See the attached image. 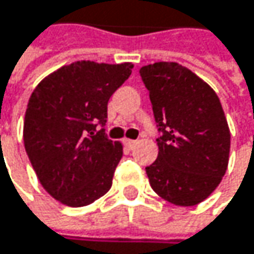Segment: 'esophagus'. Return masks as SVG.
Masks as SVG:
<instances>
[{
  "label": "esophagus",
  "mask_w": 254,
  "mask_h": 254,
  "mask_svg": "<svg viewBox=\"0 0 254 254\" xmlns=\"http://www.w3.org/2000/svg\"><path fill=\"white\" fill-rule=\"evenodd\" d=\"M124 144L127 145V148H133V147H135V144H136V141H135V139H125V141H124Z\"/></svg>",
  "instance_id": "obj_1"
}]
</instances>
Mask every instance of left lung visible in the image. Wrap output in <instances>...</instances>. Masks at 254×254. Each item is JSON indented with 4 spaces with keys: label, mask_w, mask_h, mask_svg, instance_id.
<instances>
[{
    "label": "left lung",
    "mask_w": 254,
    "mask_h": 254,
    "mask_svg": "<svg viewBox=\"0 0 254 254\" xmlns=\"http://www.w3.org/2000/svg\"><path fill=\"white\" fill-rule=\"evenodd\" d=\"M160 136L159 154L145 168L151 188L177 206L206 200L227 172L231 147L216 92L190 69L159 62L139 69Z\"/></svg>",
    "instance_id": "left-lung-1"
}]
</instances>
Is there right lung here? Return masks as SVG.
Wrapping results in <instances>:
<instances>
[{
    "mask_svg": "<svg viewBox=\"0 0 254 254\" xmlns=\"http://www.w3.org/2000/svg\"><path fill=\"white\" fill-rule=\"evenodd\" d=\"M132 67L75 62L32 92L23 125L26 153L41 185L63 204L82 207L110 190L122 144L95 127L106 125L107 103Z\"/></svg>",
    "mask_w": 254,
    "mask_h": 254,
    "instance_id": "add662e5",
    "label": "right lung"
}]
</instances>
